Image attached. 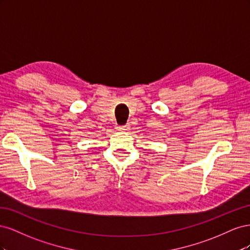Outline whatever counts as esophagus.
<instances>
[{
    "label": "esophagus",
    "mask_w": 250,
    "mask_h": 250,
    "mask_svg": "<svg viewBox=\"0 0 250 250\" xmlns=\"http://www.w3.org/2000/svg\"><path fill=\"white\" fill-rule=\"evenodd\" d=\"M128 128H129V126H128V125H118L117 126L118 130H127Z\"/></svg>",
    "instance_id": "obj_1"
}]
</instances>
